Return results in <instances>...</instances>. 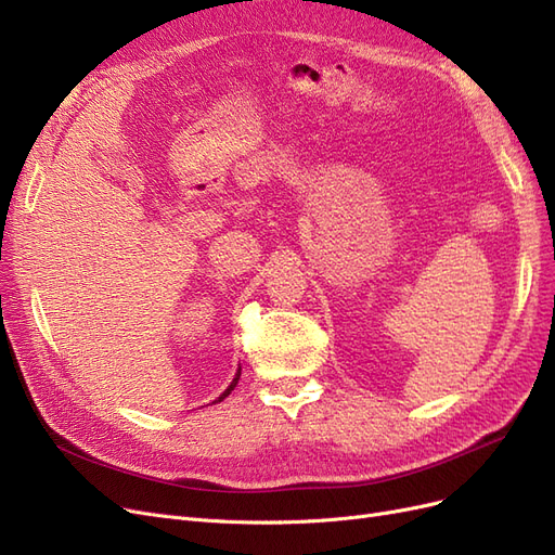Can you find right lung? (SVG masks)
Segmentation results:
<instances>
[{
  "label": "right lung",
  "mask_w": 555,
  "mask_h": 555,
  "mask_svg": "<svg viewBox=\"0 0 555 555\" xmlns=\"http://www.w3.org/2000/svg\"><path fill=\"white\" fill-rule=\"evenodd\" d=\"M237 379H240V371H237V375H235V379H233V382H231V386H229V388H225V391H223V393H221V396H219V400H215V402H221V400H223V398H225V396H229V393H231V391H233V388H235V384H237Z\"/></svg>",
  "instance_id": "add662e5"
}]
</instances>
